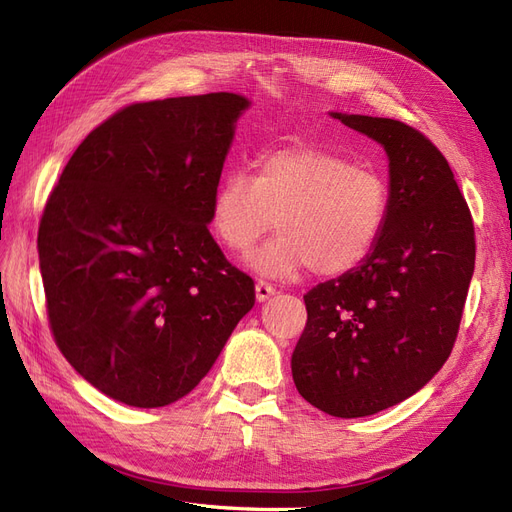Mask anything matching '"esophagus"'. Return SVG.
Returning a JSON list of instances; mask_svg holds the SVG:
<instances>
[{
    "mask_svg": "<svg viewBox=\"0 0 512 512\" xmlns=\"http://www.w3.org/2000/svg\"><path fill=\"white\" fill-rule=\"evenodd\" d=\"M274 294H276V287H272V285L266 283V281H259V283L255 285V296H257L259 302H266V300L272 298Z\"/></svg>",
    "mask_w": 512,
    "mask_h": 512,
    "instance_id": "esophagus-1",
    "label": "esophagus"
}]
</instances>
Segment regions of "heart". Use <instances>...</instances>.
Masks as SVG:
<instances>
[{
	"label": "heart",
	"mask_w": 512,
	"mask_h": 512,
	"mask_svg": "<svg viewBox=\"0 0 512 512\" xmlns=\"http://www.w3.org/2000/svg\"><path fill=\"white\" fill-rule=\"evenodd\" d=\"M388 186L371 169L311 145L261 156L255 175L227 171L216 184L210 229L229 251H248L274 227L279 236L246 255V266L272 279L343 276L377 248L388 221Z\"/></svg>",
	"instance_id": "1"
}]
</instances>
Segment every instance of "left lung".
Listing matches in <instances>:
<instances>
[{"label": "left lung", "mask_w": 512, "mask_h": 512, "mask_svg": "<svg viewBox=\"0 0 512 512\" xmlns=\"http://www.w3.org/2000/svg\"><path fill=\"white\" fill-rule=\"evenodd\" d=\"M330 115L384 148L390 208L360 268L306 291L291 375L317 410L362 418L412 397L448 360L474 274V223L448 160L416 128Z\"/></svg>", "instance_id": "1"}]
</instances>
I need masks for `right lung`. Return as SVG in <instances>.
<instances>
[{
  "mask_svg": "<svg viewBox=\"0 0 512 512\" xmlns=\"http://www.w3.org/2000/svg\"><path fill=\"white\" fill-rule=\"evenodd\" d=\"M248 107L231 92L130 105L85 137L47 201L38 255L55 343L115 401L186 397L253 309V279L208 231Z\"/></svg>",
  "mask_w": 512,
  "mask_h": 512,
  "instance_id": "obj_1",
  "label": "right lung"
}]
</instances>
